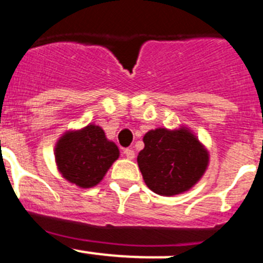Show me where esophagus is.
I'll return each instance as SVG.
<instances>
[{
    "instance_id": "obj_1",
    "label": "esophagus",
    "mask_w": 263,
    "mask_h": 263,
    "mask_svg": "<svg viewBox=\"0 0 263 263\" xmlns=\"http://www.w3.org/2000/svg\"><path fill=\"white\" fill-rule=\"evenodd\" d=\"M123 154L126 155L127 159H134L135 158V152H134V149H131V147H127V149H124Z\"/></svg>"
}]
</instances>
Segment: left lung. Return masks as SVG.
Returning a JSON list of instances; mask_svg holds the SVG:
<instances>
[{
  "instance_id": "8db88e82",
  "label": "left lung",
  "mask_w": 263,
  "mask_h": 263,
  "mask_svg": "<svg viewBox=\"0 0 263 263\" xmlns=\"http://www.w3.org/2000/svg\"><path fill=\"white\" fill-rule=\"evenodd\" d=\"M137 155L140 171L150 190L171 196L193 187L208 165V153L187 129H152Z\"/></svg>"
}]
</instances>
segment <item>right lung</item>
<instances>
[{
  "mask_svg": "<svg viewBox=\"0 0 263 263\" xmlns=\"http://www.w3.org/2000/svg\"><path fill=\"white\" fill-rule=\"evenodd\" d=\"M118 157L117 145L95 124L64 134L55 147L56 164L63 177L85 189L98 185Z\"/></svg>",
  "mask_w": 263,
  "mask_h": 263,
  "instance_id": "obj_1",
  "label": "right lung"
}]
</instances>
